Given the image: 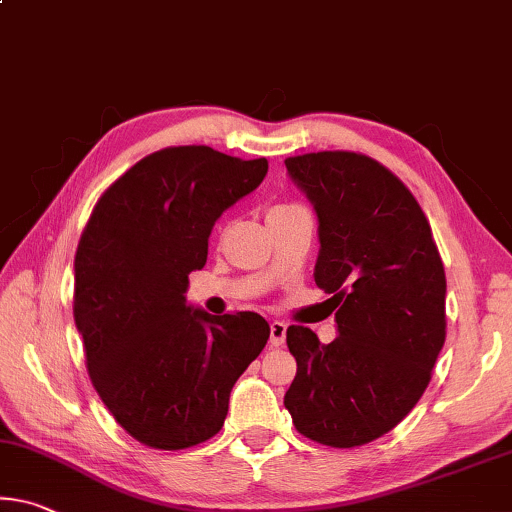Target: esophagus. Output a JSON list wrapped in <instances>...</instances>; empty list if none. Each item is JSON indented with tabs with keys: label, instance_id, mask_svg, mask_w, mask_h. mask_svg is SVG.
Instances as JSON below:
<instances>
[{
	"label": "esophagus",
	"instance_id": "esophagus-1",
	"mask_svg": "<svg viewBox=\"0 0 512 512\" xmlns=\"http://www.w3.org/2000/svg\"><path fill=\"white\" fill-rule=\"evenodd\" d=\"M285 337H287V326L282 321H273L271 323V346L280 348L282 344H285Z\"/></svg>",
	"mask_w": 512,
	"mask_h": 512
}]
</instances>
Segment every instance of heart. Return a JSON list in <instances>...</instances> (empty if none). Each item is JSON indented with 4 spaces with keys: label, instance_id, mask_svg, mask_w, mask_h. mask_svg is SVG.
Segmentation results:
<instances>
[{
    "label": "heart",
    "instance_id": "b5f03b06",
    "mask_svg": "<svg viewBox=\"0 0 512 512\" xmlns=\"http://www.w3.org/2000/svg\"><path fill=\"white\" fill-rule=\"evenodd\" d=\"M275 209H291V207H275ZM275 209H273V212H275Z\"/></svg>",
    "mask_w": 512,
    "mask_h": 512
}]
</instances>
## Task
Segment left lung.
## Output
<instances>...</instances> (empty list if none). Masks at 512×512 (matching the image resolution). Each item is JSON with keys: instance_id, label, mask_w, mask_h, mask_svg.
Instances as JSON below:
<instances>
[{"instance_id": "left-lung-1", "label": "left lung", "mask_w": 512, "mask_h": 512, "mask_svg": "<svg viewBox=\"0 0 512 512\" xmlns=\"http://www.w3.org/2000/svg\"><path fill=\"white\" fill-rule=\"evenodd\" d=\"M314 207V282L337 339L289 326L296 378L285 394L296 431L337 449L373 442L415 408L446 337V278L424 212L399 177L364 154L285 159Z\"/></svg>"}]
</instances>
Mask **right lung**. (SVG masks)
<instances>
[{
  "label": "right lung",
  "instance_id": "obj_1",
  "mask_svg": "<svg viewBox=\"0 0 512 512\" xmlns=\"http://www.w3.org/2000/svg\"><path fill=\"white\" fill-rule=\"evenodd\" d=\"M269 161L207 145L141 159L97 200L75 257V323L93 387L141 444L177 451L221 431L230 392L271 335L255 312L212 316L186 300L225 209Z\"/></svg>",
  "mask_w": 512,
  "mask_h": 512
}]
</instances>
